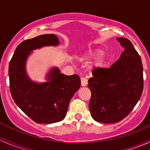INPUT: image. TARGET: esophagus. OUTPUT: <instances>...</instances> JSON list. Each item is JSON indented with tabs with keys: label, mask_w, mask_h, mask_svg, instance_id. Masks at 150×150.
I'll return each mask as SVG.
<instances>
[{
	"label": "esophagus",
	"mask_w": 150,
	"mask_h": 150,
	"mask_svg": "<svg viewBox=\"0 0 150 150\" xmlns=\"http://www.w3.org/2000/svg\"><path fill=\"white\" fill-rule=\"evenodd\" d=\"M81 85L82 86L85 87L88 85V79L86 77H82L81 78Z\"/></svg>",
	"instance_id": "34e87169"
}]
</instances>
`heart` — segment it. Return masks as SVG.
<instances>
[{
	"mask_svg": "<svg viewBox=\"0 0 150 150\" xmlns=\"http://www.w3.org/2000/svg\"><path fill=\"white\" fill-rule=\"evenodd\" d=\"M102 53V51L100 50H95L93 51V52H90V56H98V55H101ZM104 57H100L99 59H98V65H102V64H103V62H104Z\"/></svg>",
	"mask_w": 150,
	"mask_h": 150,
	"instance_id": "1",
	"label": "heart"
}]
</instances>
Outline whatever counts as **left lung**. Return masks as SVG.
I'll return each mask as SVG.
<instances>
[{"instance_id":"8db88e82","label":"left lung","mask_w":150,"mask_h":150,"mask_svg":"<svg viewBox=\"0 0 150 150\" xmlns=\"http://www.w3.org/2000/svg\"><path fill=\"white\" fill-rule=\"evenodd\" d=\"M124 51L108 68L95 67L88 80L91 91L89 108L93 119L116 123L126 117L139 101L143 91L142 60L131 41L117 38Z\"/></svg>"}]
</instances>
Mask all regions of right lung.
<instances>
[{"label": "right lung", "mask_w": 150, "mask_h": 150, "mask_svg": "<svg viewBox=\"0 0 150 150\" xmlns=\"http://www.w3.org/2000/svg\"><path fill=\"white\" fill-rule=\"evenodd\" d=\"M58 38L45 34L23 41L18 45L8 67L10 91L16 104L36 123L51 124L62 120L72 97L80 87L78 75L67 76L54 68L49 82L36 84L25 74V62L30 51L45 45H56Z\"/></svg>", "instance_id": "obj_1"}]
</instances>
